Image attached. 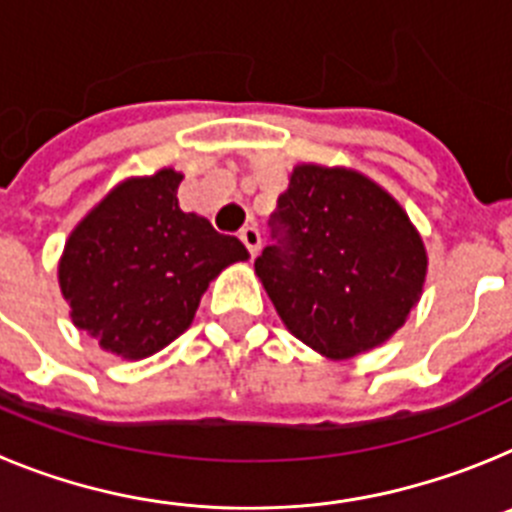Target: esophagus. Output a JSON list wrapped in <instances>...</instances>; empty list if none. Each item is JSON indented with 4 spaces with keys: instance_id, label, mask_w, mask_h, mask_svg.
I'll use <instances>...</instances> for the list:
<instances>
[{
    "instance_id": "esophagus-1",
    "label": "esophagus",
    "mask_w": 512,
    "mask_h": 512,
    "mask_svg": "<svg viewBox=\"0 0 512 512\" xmlns=\"http://www.w3.org/2000/svg\"><path fill=\"white\" fill-rule=\"evenodd\" d=\"M238 238L243 241V246L248 248V253H251V259H256L261 251V233L256 228H243L241 233H238Z\"/></svg>"
}]
</instances>
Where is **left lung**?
Masks as SVG:
<instances>
[{
	"label": "left lung",
	"instance_id": "1",
	"mask_svg": "<svg viewBox=\"0 0 512 512\" xmlns=\"http://www.w3.org/2000/svg\"><path fill=\"white\" fill-rule=\"evenodd\" d=\"M256 277L295 338L346 361L390 341L423 295L428 253L408 212L346 166L297 164Z\"/></svg>",
	"mask_w": 512,
	"mask_h": 512
}]
</instances>
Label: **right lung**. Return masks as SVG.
Returning <instances> with one entry per match:
<instances>
[{
  "label": "right lung",
  "instance_id": "add662e5",
  "mask_svg": "<svg viewBox=\"0 0 512 512\" xmlns=\"http://www.w3.org/2000/svg\"><path fill=\"white\" fill-rule=\"evenodd\" d=\"M184 174L130 176L81 217L58 261L71 323L125 361L158 354L192 325L212 279L248 251L184 212Z\"/></svg>",
  "mask_w": 512,
  "mask_h": 512
}]
</instances>
